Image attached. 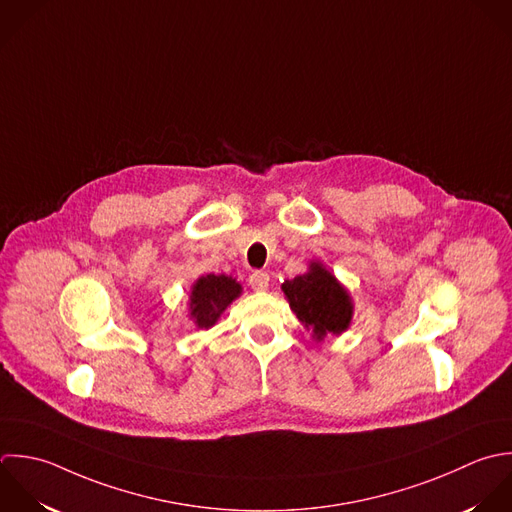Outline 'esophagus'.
I'll return each instance as SVG.
<instances>
[{
  "label": "esophagus",
  "mask_w": 512,
  "mask_h": 512,
  "mask_svg": "<svg viewBox=\"0 0 512 512\" xmlns=\"http://www.w3.org/2000/svg\"><path fill=\"white\" fill-rule=\"evenodd\" d=\"M249 285L255 291H265L269 287V275L265 271H255L249 275Z\"/></svg>",
  "instance_id": "obj_1"
}]
</instances>
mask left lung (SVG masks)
I'll use <instances>...</instances> for the list:
<instances>
[{
	"label": "left lung",
	"mask_w": 512,
	"mask_h": 512,
	"mask_svg": "<svg viewBox=\"0 0 512 512\" xmlns=\"http://www.w3.org/2000/svg\"><path fill=\"white\" fill-rule=\"evenodd\" d=\"M283 291L299 321L317 341H323L329 333L339 335L349 327L351 299L323 265L313 263L309 273L285 281Z\"/></svg>",
	"instance_id": "left-lung-1"
}]
</instances>
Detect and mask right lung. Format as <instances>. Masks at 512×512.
<instances>
[{"label": "right lung", "mask_w": 512, "mask_h": 512, "mask_svg": "<svg viewBox=\"0 0 512 512\" xmlns=\"http://www.w3.org/2000/svg\"><path fill=\"white\" fill-rule=\"evenodd\" d=\"M241 285L225 275H207L201 277L191 291V317L195 325L201 329H209L215 325L219 315L227 309V305L239 297Z\"/></svg>", "instance_id": "right-lung-1"}]
</instances>
